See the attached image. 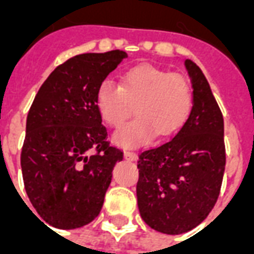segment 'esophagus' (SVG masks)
Masks as SVG:
<instances>
[{"mask_svg":"<svg viewBox=\"0 0 254 254\" xmlns=\"http://www.w3.org/2000/svg\"><path fill=\"white\" fill-rule=\"evenodd\" d=\"M124 156H125V158H127V159H129V160H136V158H137L136 152H133V151H129V149H125V151H124Z\"/></svg>","mask_w":254,"mask_h":254,"instance_id":"obj_1","label":"esophagus"}]
</instances>
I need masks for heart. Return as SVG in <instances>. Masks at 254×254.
<instances>
[{"label": "heart", "mask_w": 254, "mask_h": 254, "mask_svg": "<svg viewBox=\"0 0 254 254\" xmlns=\"http://www.w3.org/2000/svg\"><path fill=\"white\" fill-rule=\"evenodd\" d=\"M193 94L190 84L180 73L138 65L124 73L121 84L103 81L96 91L100 116L113 127H120L134 110L138 116L117 132L116 141L137 145L158 132L167 136L184 125L190 114Z\"/></svg>", "instance_id": "1"}]
</instances>
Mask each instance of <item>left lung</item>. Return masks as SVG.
<instances>
[{"label":"left lung","instance_id":"8db88e82","mask_svg":"<svg viewBox=\"0 0 254 254\" xmlns=\"http://www.w3.org/2000/svg\"><path fill=\"white\" fill-rule=\"evenodd\" d=\"M193 107L181 129L138 155L136 187L140 215L151 229L182 234L207 218L218 200L226 166L222 111L207 78L185 61Z\"/></svg>","mask_w":254,"mask_h":254}]
</instances>
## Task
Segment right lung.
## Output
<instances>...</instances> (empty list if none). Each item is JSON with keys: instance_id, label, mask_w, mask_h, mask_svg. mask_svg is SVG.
<instances>
[{"instance_id": "right-lung-1", "label": "right lung", "mask_w": 254, "mask_h": 254, "mask_svg": "<svg viewBox=\"0 0 254 254\" xmlns=\"http://www.w3.org/2000/svg\"><path fill=\"white\" fill-rule=\"evenodd\" d=\"M127 57L111 50L69 58L50 73L31 105L20 156L23 181L32 207L53 227L77 229L102 209L124 152L107 140L96 91Z\"/></svg>"}]
</instances>
